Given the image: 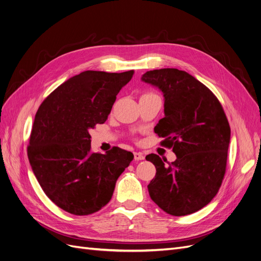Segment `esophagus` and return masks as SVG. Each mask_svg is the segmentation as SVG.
Listing matches in <instances>:
<instances>
[{
    "mask_svg": "<svg viewBox=\"0 0 261 261\" xmlns=\"http://www.w3.org/2000/svg\"><path fill=\"white\" fill-rule=\"evenodd\" d=\"M134 159L136 161H142L145 159V155L142 152H134Z\"/></svg>",
    "mask_w": 261,
    "mask_h": 261,
    "instance_id": "obj_1",
    "label": "esophagus"
}]
</instances>
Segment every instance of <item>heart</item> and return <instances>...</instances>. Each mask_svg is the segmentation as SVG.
<instances>
[{
  "mask_svg": "<svg viewBox=\"0 0 261 261\" xmlns=\"http://www.w3.org/2000/svg\"><path fill=\"white\" fill-rule=\"evenodd\" d=\"M148 94H153V93H148Z\"/></svg>",
  "mask_w": 261,
  "mask_h": 261,
  "instance_id": "heart-1",
  "label": "heart"
}]
</instances>
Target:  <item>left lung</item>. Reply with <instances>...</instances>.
Returning a JSON list of instances; mask_svg holds the SVG:
<instances>
[{
  "label": "left lung",
  "mask_w": 261,
  "mask_h": 261,
  "mask_svg": "<svg viewBox=\"0 0 261 261\" xmlns=\"http://www.w3.org/2000/svg\"><path fill=\"white\" fill-rule=\"evenodd\" d=\"M142 80L163 92L165 117L154 132L176 155L171 164L153 153L146 156L156 168L148 185L150 198L172 216L196 213L214 199L225 173L230 128L223 108L185 71L161 68L146 72Z\"/></svg>",
  "instance_id": "obj_1"
}]
</instances>
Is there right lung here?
<instances>
[{"mask_svg": "<svg viewBox=\"0 0 261 261\" xmlns=\"http://www.w3.org/2000/svg\"><path fill=\"white\" fill-rule=\"evenodd\" d=\"M133 74L85 71L63 82L38 109L27 155L45 195L67 213L86 216L101 210L134 158L118 147L93 153L89 133L107 120Z\"/></svg>", "mask_w": 261, "mask_h": 261, "instance_id": "obj_1", "label": "right lung"}]
</instances>
